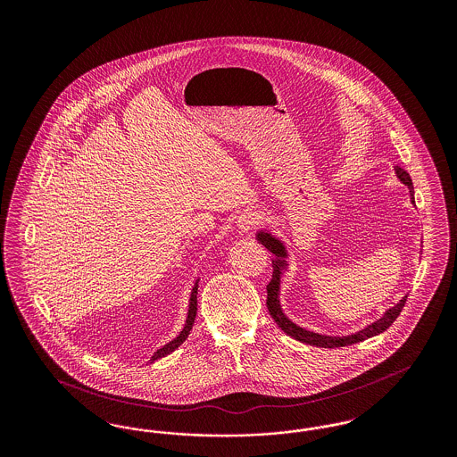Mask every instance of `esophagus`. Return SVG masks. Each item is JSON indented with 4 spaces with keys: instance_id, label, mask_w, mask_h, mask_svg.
<instances>
[{
    "instance_id": "1",
    "label": "esophagus",
    "mask_w": 457,
    "mask_h": 457,
    "mask_svg": "<svg viewBox=\"0 0 457 457\" xmlns=\"http://www.w3.org/2000/svg\"><path fill=\"white\" fill-rule=\"evenodd\" d=\"M262 219H263V216H262L261 211H257V209H245L237 218V228H238L239 231L246 233V231L257 228L261 224Z\"/></svg>"
}]
</instances>
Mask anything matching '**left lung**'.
I'll return each instance as SVG.
<instances>
[{
	"mask_svg": "<svg viewBox=\"0 0 457 457\" xmlns=\"http://www.w3.org/2000/svg\"><path fill=\"white\" fill-rule=\"evenodd\" d=\"M395 174L397 178L410 188V195H411V202L414 204V190L413 181L410 178V174L406 173L403 168L395 166ZM257 239L259 243H262L270 253H274V259H272V279L270 283L267 284V308H269V313L272 315V319L276 320V324L283 328L284 332L287 336H291L293 339L296 341H302L304 345H310V346H319V348H343V346H349V345H354V343H360V341H365L369 337H373L384 330H387L392 326V322L399 317V313L403 312L404 303H406V298L404 296L403 300H399V303L394 304L392 308H389L378 320H375L373 324L361 328L360 332H354V334H349V336H343V337H336V336H324V334H317V332H312V330H306L303 327L296 326L295 322H291L286 315L283 313V308L279 303V289H281V276H283L284 269H287V252H286V246H284L281 239L274 238L269 231H259L257 233Z\"/></svg>",
	"mask_w": 457,
	"mask_h": 457,
	"instance_id": "8db88e82",
	"label": "left lung"
}]
</instances>
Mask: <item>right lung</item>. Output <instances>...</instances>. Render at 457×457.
Here are the masks:
<instances>
[{
    "label": "right lung",
    "mask_w": 457,
    "mask_h": 457,
    "mask_svg": "<svg viewBox=\"0 0 457 457\" xmlns=\"http://www.w3.org/2000/svg\"><path fill=\"white\" fill-rule=\"evenodd\" d=\"M196 291H198V279H196L195 284H194V289H192V295H190V304H188V313H187L185 327L181 328V332L174 337L173 341H170L166 346H162V348L157 349V351L154 353L153 358L149 360L151 363H154V361L159 360V358H162V356H166V354H170V353H173L174 349L178 348L179 345H183L185 339L188 337V334H190V330H192V326H194V322H195Z\"/></svg>",
    "instance_id": "obj_1"
}]
</instances>
